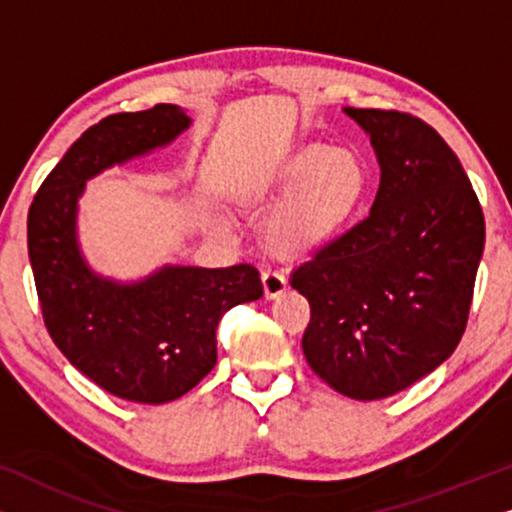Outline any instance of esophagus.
Wrapping results in <instances>:
<instances>
[{
	"label": "esophagus",
	"mask_w": 512,
	"mask_h": 512,
	"mask_svg": "<svg viewBox=\"0 0 512 512\" xmlns=\"http://www.w3.org/2000/svg\"><path fill=\"white\" fill-rule=\"evenodd\" d=\"M261 279H263V291L268 298H275L286 289V277L275 268H265Z\"/></svg>",
	"instance_id": "1"
}]
</instances>
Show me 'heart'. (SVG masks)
I'll use <instances>...</instances> for the list:
<instances>
[{
  "instance_id": "obj_1",
  "label": "heart",
  "mask_w": 512,
  "mask_h": 512,
  "mask_svg": "<svg viewBox=\"0 0 512 512\" xmlns=\"http://www.w3.org/2000/svg\"><path fill=\"white\" fill-rule=\"evenodd\" d=\"M366 191V167L349 149L310 144L293 151L270 181L284 200L268 221V242L284 256L312 254L340 235Z\"/></svg>"
}]
</instances>
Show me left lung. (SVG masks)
I'll use <instances>...</instances> for the list:
<instances>
[{
	"label": "left lung",
	"instance_id": "left-lung-1",
	"mask_svg": "<svg viewBox=\"0 0 512 512\" xmlns=\"http://www.w3.org/2000/svg\"><path fill=\"white\" fill-rule=\"evenodd\" d=\"M370 135L380 188L370 214L291 272L310 303V368L356 401L436 370L466 331L485 216L443 137L396 109H345Z\"/></svg>",
	"mask_w": 512,
	"mask_h": 512
}]
</instances>
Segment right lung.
I'll return each instance as SVG.
<instances>
[{"instance_id":"1","label":"right lung","mask_w":512,"mask_h":512,"mask_svg":"<svg viewBox=\"0 0 512 512\" xmlns=\"http://www.w3.org/2000/svg\"><path fill=\"white\" fill-rule=\"evenodd\" d=\"M191 118L174 104L114 114L88 128L34 195L27 249L46 331L69 363L125 401L167 403L216 363L223 314L263 296L251 263L158 270L139 284L97 277L76 244V202L104 167L172 142Z\"/></svg>"}]
</instances>
